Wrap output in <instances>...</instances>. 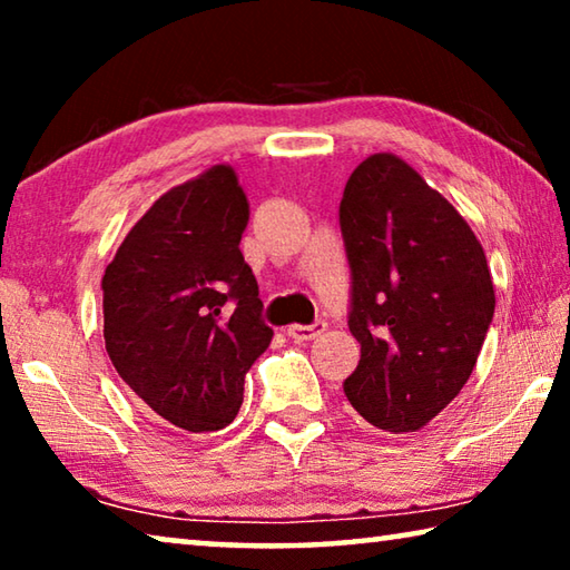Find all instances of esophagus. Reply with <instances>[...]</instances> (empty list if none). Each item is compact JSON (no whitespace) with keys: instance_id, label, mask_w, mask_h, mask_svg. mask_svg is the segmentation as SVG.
<instances>
[{"instance_id":"obj_1","label":"esophagus","mask_w":570,"mask_h":570,"mask_svg":"<svg viewBox=\"0 0 570 570\" xmlns=\"http://www.w3.org/2000/svg\"><path fill=\"white\" fill-rule=\"evenodd\" d=\"M324 330H326L324 322H314V324H308V326L292 324V326H286V334L292 336L294 342H308V340H316V336H320Z\"/></svg>"}]
</instances>
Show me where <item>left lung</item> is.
Masks as SVG:
<instances>
[{"mask_svg":"<svg viewBox=\"0 0 570 570\" xmlns=\"http://www.w3.org/2000/svg\"><path fill=\"white\" fill-rule=\"evenodd\" d=\"M340 224L350 332L362 346L344 394L377 430H422L465 387L493 322L485 250L455 206L394 153L354 168Z\"/></svg>","mask_w":570,"mask_h":570,"instance_id":"obj_1","label":"left lung"}]
</instances>
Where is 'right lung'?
I'll use <instances>...</instances> for the list:
<instances>
[{
    "label": "right lung",
    "mask_w": 570,
    "mask_h": 570,
    "mask_svg": "<svg viewBox=\"0 0 570 570\" xmlns=\"http://www.w3.org/2000/svg\"><path fill=\"white\" fill-rule=\"evenodd\" d=\"M246 226V193L220 163L163 193L102 276L112 366L150 414L196 435L236 420L246 372L274 336L238 248Z\"/></svg>",
    "instance_id": "obj_1"
}]
</instances>
